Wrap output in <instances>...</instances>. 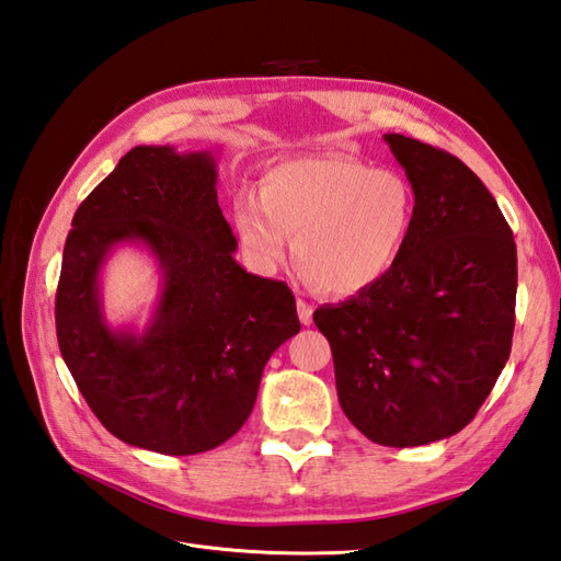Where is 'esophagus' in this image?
<instances>
[{"label":"esophagus","mask_w":561,"mask_h":561,"mask_svg":"<svg viewBox=\"0 0 561 561\" xmlns=\"http://www.w3.org/2000/svg\"><path fill=\"white\" fill-rule=\"evenodd\" d=\"M296 308H298V318H300V322H304L306 327H308V324H312V308L306 304V300H298Z\"/></svg>","instance_id":"obj_1"}]
</instances>
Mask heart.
Instances as JSON below:
<instances>
[{"label": "heart", "instance_id": "obj_1", "mask_svg": "<svg viewBox=\"0 0 561 561\" xmlns=\"http://www.w3.org/2000/svg\"><path fill=\"white\" fill-rule=\"evenodd\" d=\"M414 210L412 186L396 170L304 156L270 168L261 194L237 196L234 227L261 267H277L294 237L296 267L318 289L353 296L393 270Z\"/></svg>", "mask_w": 561, "mask_h": 561}]
</instances>
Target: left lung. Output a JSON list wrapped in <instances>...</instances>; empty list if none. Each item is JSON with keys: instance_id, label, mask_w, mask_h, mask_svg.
Returning a JSON list of instances; mask_svg holds the SVG:
<instances>
[{"instance_id": "obj_1", "label": "left lung", "mask_w": 561, "mask_h": 561, "mask_svg": "<svg viewBox=\"0 0 561 561\" xmlns=\"http://www.w3.org/2000/svg\"><path fill=\"white\" fill-rule=\"evenodd\" d=\"M414 192V225L393 270L314 310L351 424L389 448L462 431L505 367L516 243L485 184L440 149L383 135Z\"/></svg>"}]
</instances>
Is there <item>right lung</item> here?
Segmentation results:
<instances>
[{"instance_id": "1", "label": "right lung", "mask_w": 561, "mask_h": 561, "mask_svg": "<svg viewBox=\"0 0 561 561\" xmlns=\"http://www.w3.org/2000/svg\"><path fill=\"white\" fill-rule=\"evenodd\" d=\"M213 151L135 147L73 215L56 289V336L82 398L113 436L161 455L218 448L249 420L263 369L298 334L284 282L234 261ZM144 248L162 279L150 322L111 325L101 272Z\"/></svg>"}]
</instances>
